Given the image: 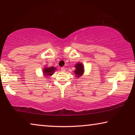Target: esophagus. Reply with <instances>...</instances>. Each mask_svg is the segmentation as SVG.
<instances>
[{
	"mask_svg": "<svg viewBox=\"0 0 135 135\" xmlns=\"http://www.w3.org/2000/svg\"><path fill=\"white\" fill-rule=\"evenodd\" d=\"M61 71L62 72H65L66 68H64V67H62L61 68Z\"/></svg>",
	"mask_w": 135,
	"mask_h": 135,
	"instance_id": "esophagus-1",
	"label": "esophagus"
}]
</instances>
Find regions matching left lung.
<instances>
[{"mask_svg": "<svg viewBox=\"0 0 135 135\" xmlns=\"http://www.w3.org/2000/svg\"><path fill=\"white\" fill-rule=\"evenodd\" d=\"M75 68H76V69H75V71H74L75 75H76L77 77H80L81 75L83 74V73H84V66H83L82 64L81 63L77 64L76 65H75Z\"/></svg>", "mask_w": 135, "mask_h": 135, "instance_id": "1", "label": "left lung"}]
</instances>
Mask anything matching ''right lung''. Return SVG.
<instances>
[{
  "instance_id": "add662e5",
  "label": "right lung",
  "mask_w": 135,
  "mask_h": 135,
  "mask_svg": "<svg viewBox=\"0 0 135 135\" xmlns=\"http://www.w3.org/2000/svg\"><path fill=\"white\" fill-rule=\"evenodd\" d=\"M55 70H56V68L54 67H50V68H45L44 69V75H51L55 73Z\"/></svg>"
}]
</instances>
